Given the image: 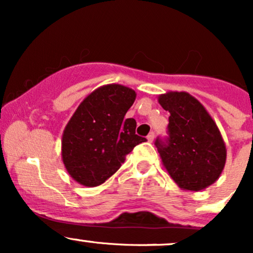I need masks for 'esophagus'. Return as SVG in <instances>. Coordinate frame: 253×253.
<instances>
[{
	"mask_svg": "<svg viewBox=\"0 0 253 253\" xmlns=\"http://www.w3.org/2000/svg\"><path fill=\"white\" fill-rule=\"evenodd\" d=\"M146 138H147V140L150 141V143H152L153 139H155V132H150L149 135H147Z\"/></svg>",
	"mask_w": 253,
	"mask_h": 253,
	"instance_id": "34e87169",
	"label": "esophagus"
}]
</instances>
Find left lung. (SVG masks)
Instances as JSON below:
<instances>
[{
  "mask_svg": "<svg viewBox=\"0 0 253 253\" xmlns=\"http://www.w3.org/2000/svg\"><path fill=\"white\" fill-rule=\"evenodd\" d=\"M158 102L170 113L167 139H156L162 162L171 178L184 190L200 191L221 175L226 146L205 107L185 91H169Z\"/></svg>",
  "mask_w": 253,
  "mask_h": 253,
  "instance_id": "1",
  "label": "left lung"
}]
</instances>
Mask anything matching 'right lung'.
Wrapping results in <instances>:
<instances>
[{"label": "right lung", "instance_id": "right-lung-1", "mask_svg": "<svg viewBox=\"0 0 253 253\" xmlns=\"http://www.w3.org/2000/svg\"><path fill=\"white\" fill-rule=\"evenodd\" d=\"M135 97L134 90L121 84L100 86L69 120L62 138V158L69 175L80 184H102L136 145L146 141L135 134L134 119H125Z\"/></svg>", "mask_w": 253, "mask_h": 253}]
</instances>
